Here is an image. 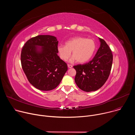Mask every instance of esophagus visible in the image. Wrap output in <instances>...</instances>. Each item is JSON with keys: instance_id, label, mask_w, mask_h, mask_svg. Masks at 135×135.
<instances>
[{"instance_id": "obj_1", "label": "esophagus", "mask_w": 135, "mask_h": 135, "mask_svg": "<svg viewBox=\"0 0 135 135\" xmlns=\"http://www.w3.org/2000/svg\"><path fill=\"white\" fill-rule=\"evenodd\" d=\"M68 68H72L73 67V66H72V65H70V64H68Z\"/></svg>"}]
</instances>
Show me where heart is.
<instances>
[{
  "mask_svg": "<svg viewBox=\"0 0 135 135\" xmlns=\"http://www.w3.org/2000/svg\"><path fill=\"white\" fill-rule=\"evenodd\" d=\"M57 51L61 58L67 60L71 55L73 56L70 59L71 62L77 60L79 63L88 61L93 55L95 49V42L92 39H86L82 37H75L67 41L65 45H59Z\"/></svg>",
  "mask_w": 135,
  "mask_h": 135,
  "instance_id": "1",
  "label": "heart"
}]
</instances>
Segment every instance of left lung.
<instances>
[{"label": "left lung", "mask_w": 135, "mask_h": 135, "mask_svg": "<svg viewBox=\"0 0 135 135\" xmlns=\"http://www.w3.org/2000/svg\"><path fill=\"white\" fill-rule=\"evenodd\" d=\"M99 39L100 46L92 60L73 67L76 71L75 83L85 92L100 89L107 80L110 73L113 62L112 51L103 39Z\"/></svg>", "instance_id": "8db88e82"}]
</instances>
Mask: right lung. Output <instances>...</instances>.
Returning <instances> with one entry per match:
<instances>
[{
	"instance_id": "1",
	"label": "right lung",
	"mask_w": 135,
	"mask_h": 135,
	"mask_svg": "<svg viewBox=\"0 0 135 135\" xmlns=\"http://www.w3.org/2000/svg\"><path fill=\"white\" fill-rule=\"evenodd\" d=\"M57 44L54 36L38 35L30 38L22 47V68L30 83L38 90L56 88L68 70L67 64L57 55Z\"/></svg>"
}]
</instances>
